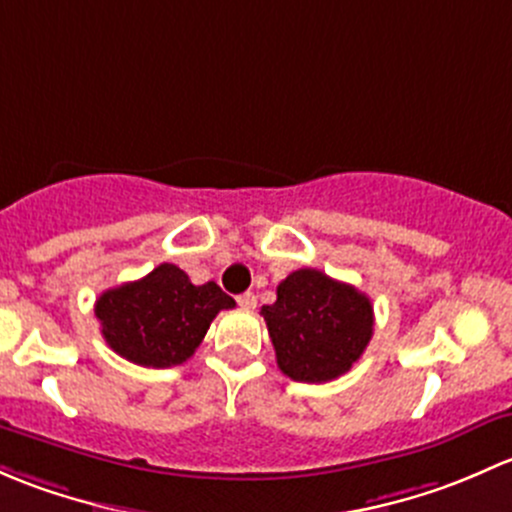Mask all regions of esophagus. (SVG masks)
I'll list each match as a JSON object with an SVG mask.
<instances>
[{"instance_id":"obj_1","label":"esophagus","mask_w":512,"mask_h":512,"mask_svg":"<svg viewBox=\"0 0 512 512\" xmlns=\"http://www.w3.org/2000/svg\"><path fill=\"white\" fill-rule=\"evenodd\" d=\"M236 303H239L244 310H251V308H256V295L254 293H241L239 298H236Z\"/></svg>"}]
</instances>
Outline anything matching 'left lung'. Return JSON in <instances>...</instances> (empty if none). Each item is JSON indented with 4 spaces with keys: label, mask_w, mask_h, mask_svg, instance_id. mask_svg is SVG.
<instances>
[{
    "label": "left lung",
    "mask_w": 512,
    "mask_h": 512,
    "mask_svg": "<svg viewBox=\"0 0 512 512\" xmlns=\"http://www.w3.org/2000/svg\"><path fill=\"white\" fill-rule=\"evenodd\" d=\"M263 305L276 362L295 382L320 384L350 372L372 340L370 298L318 268H298Z\"/></svg>",
    "instance_id": "8db88e82"
}]
</instances>
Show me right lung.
I'll return each instance as SVG.
<instances>
[{"label": "right lung", "instance_id": "add662e5", "mask_svg": "<svg viewBox=\"0 0 512 512\" xmlns=\"http://www.w3.org/2000/svg\"><path fill=\"white\" fill-rule=\"evenodd\" d=\"M234 305L214 281L194 286L175 263H160L140 281L100 293L96 318L110 350L162 370L187 362L219 310Z\"/></svg>", "mask_w": 512, "mask_h": 512}]
</instances>
